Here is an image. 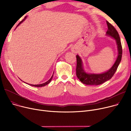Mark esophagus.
I'll list each match as a JSON object with an SVG mask.
<instances>
[{"label": "esophagus", "mask_w": 131, "mask_h": 131, "mask_svg": "<svg viewBox=\"0 0 131 131\" xmlns=\"http://www.w3.org/2000/svg\"><path fill=\"white\" fill-rule=\"evenodd\" d=\"M72 52L74 53H77V50L76 49H72Z\"/></svg>", "instance_id": "esophagus-1"}]
</instances>
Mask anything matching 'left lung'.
I'll use <instances>...</instances> for the list:
<instances>
[{
  "mask_svg": "<svg viewBox=\"0 0 131 131\" xmlns=\"http://www.w3.org/2000/svg\"><path fill=\"white\" fill-rule=\"evenodd\" d=\"M108 30L106 32L107 36L111 37L116 41L118 50L117 57L114 65L109 70L102 73H87L83 67V61L79 56L77 55V76L80 81L84 84L90 85H98L104 83L106 81L109 80L113 77L121 61L122 56V47L120 37L115 27L110 24L108 21L106 22Z\"/></svg>",
  "mask_w": 131,
  "mask_h": 131,
  "instance_id": "left-lung-1",
  "label": "left lung"
}]
</instances>
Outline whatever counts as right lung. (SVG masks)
I'll use <instances>...</instances> for the list:
<instances>
[{
  "label": "right lung",
  "instance_id": "right-lung-1",
  "mask_svg": "<svg viewBox=\"0 0 131 131\" xmlns=\"http://www.w3.org/2000/svg\"><path fill=\"white\" fill-rule=\"evenodd\" d=\"M26 17H27V16H26V17H25V18H24V19H23L21 22H20L18 25H17V26H16V28H17V27L19 25H20V24H21L23 22H24V20H25V19L26 18ZM53 74H52V75L51 76V78L48 80V81H47V82H46L45 83H42V84H36V85H34V84H29L28 83V84H29L30 85H31V86H35V87H42V86H45V85H47V84H49L50 82H51V80H52V77H53ZM24 83H25V82H24ZM26 84H27V83H26Z\"/></svg>",
  "mask_w": 131,
  "mask_h": 131
}]
</instances>
